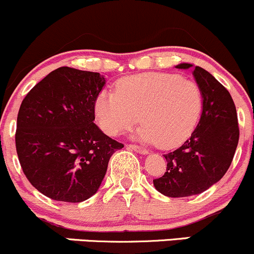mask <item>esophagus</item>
I'll use <instances>...</instances> for the list:
<instances>
[{
  "label": "esophagus",
  "instance_id": "obj_1",
  "mask_svg": "<svg viewBox=\"0 0 254 254\" xmlns=\"http://www.w3.org/2000/svg\"><path fill=\"white\" fill-rule=\"evenodd\" d=\"M127 147H129L130 150L135 151V152H137V153H141V155H147V153H148V151L146 150V148L141 147V146L132 145V143H130V145H127Z\"/></svg>",
  "mask_w": 254,
  "mask_h": 254
}]
</instances>
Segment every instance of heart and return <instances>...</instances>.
<instances>
[{
	"label": "heart",
	"instance_id": "obj_1",
	"mask_svg": "<svg viewBox=\"0 0 254 254\" xmlns=\"http://www.w3.org/2000/svg\"><path fill=\"white\" fill-rule=\"evenodd\" d=\"M93 109L97 124L109 136L131 129L140 115V139L161 148H175L195 130L203 93L195 82L176 73L147 72L118 81L115 93L102 91Z\"/></svg>",
	"mask_w": 254,
	"mask_h": 254
}]
</instances>
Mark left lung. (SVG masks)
<instances>
[{"instance_id":"left-lung-1","label":"left lung","mask_w":254,"mask_h":254,"mask_svg":"<svg viewBox=\"0 0 254 254\" xmlns=\"http://www.w3.org/2000/svg\"><path fill=\"white\" fill-rule=\"evenodd\" d=\"M176 67H194V79L203 93V111L191 136L165 155L167 170L153 179V186L163 195L183 198L203 193L224 177L234 158L240 130L231 94L211 73L191 64Z\"/></svg>"}]
</instances>
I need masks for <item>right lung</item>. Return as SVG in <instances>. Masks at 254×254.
Here are the masks:
<instances>
[{"label":"right lung","mask_w":254,"mask_h":254,"mask_svg":"<svg viewBox=\"0 0 254 254\" xmlns=\"http://www.w3.org/2000/svg\"><path fill=\"white\" fill-rule=\"evenodd\" d=\"M106 84L98 72L59 67L20 104L16 148L28 181L48 198L81 203L97 193L108 162L124 145L94 124V99Z\"/></svg>","instance_id":"obj_1"}]
</instances>
